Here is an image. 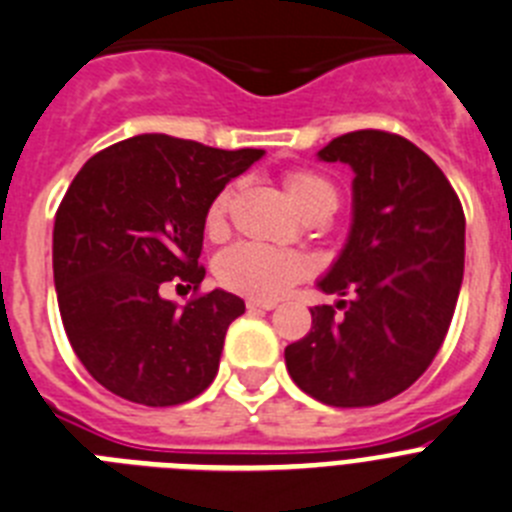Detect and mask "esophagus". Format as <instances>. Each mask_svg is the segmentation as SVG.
Here are the masks:
<instances>
[{
    "mask_svg": "<svg viewBox=\"0 0 512 512\" xmlns=\"http://www.w3.org/2000/svg\"><path fill=\"white\" fill-rule=\"evenodd\" d=\"M246 307L248 310H274V307H277V302L274 300H246Z\"/></svg>",
    "mask_w": 512,
    "mask_h": 512,
    "instance_id": "obj_1",
    "label": "esophagus"
}]
</instances>
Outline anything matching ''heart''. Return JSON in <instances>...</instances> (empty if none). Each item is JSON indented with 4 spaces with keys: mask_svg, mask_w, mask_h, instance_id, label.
<instances>
[{
    "mask_svg": "<svg viewBox=\"0 0 512 512\" xmlns=\"http://www.w3.org/2000/svg\"><path fill=\"white\" fill-rule=\"evenodd\" d=\"M284 187L305 215L333 212L338 207L336 184L325 179L318 171L292 169L284 174ZM233 189L223 187L215 194V200L207 207L205 228L217 235L225 225V212L230 205ZM307 261L295 251H279V248L261 246V243H235L225 248L215 261V277L230 292L256 297V300H274L305 277Z\"/></svg>",
    "mask_w": 512,
    "mask_h": 512,
    "instance_id": "b5f03b06",
    "label": "heart"
}]
</instances>
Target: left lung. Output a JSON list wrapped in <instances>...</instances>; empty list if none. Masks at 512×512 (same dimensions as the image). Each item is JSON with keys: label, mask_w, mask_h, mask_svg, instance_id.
<instances>
[{"label": "left lung", "mask_w": 512, "mask_h": 512, "mask_svg": "<svg viewBox=\"0 0 512 512\" xmlns=\"http://www.w3.org/2000/svg\"><path fill=\"white\" fill-rule=\"evenodd\" d=\"M320 161L354 169V217L318 282L343 310L312 307V328L284 348L289 377L333 408L405 392L436 359L464 279V210L428 153L384 130L333 138Z\"/></svg>", "instance_id": "obj_1"}]
</instances>
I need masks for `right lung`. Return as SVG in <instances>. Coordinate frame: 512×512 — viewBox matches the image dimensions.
<instances>
[{"instance_id": "add662e5", "label": "right lung", "mask_w": 512, "mask_h": 512, "mask_svg": "<svg viewBox=\"0 0 512 512\" xmlns=\"http://www.w3.org/2000/svg\"><path fill=\"white\" fill-rule=\"evenodd\" d=\"M261 156L146 133L74 176L53 225V282L71 348L104 390L169 408L210 387L246 305L212 289L179 307L161 289L197 292L207 207Z\"/></svg>"}]
</instances>
